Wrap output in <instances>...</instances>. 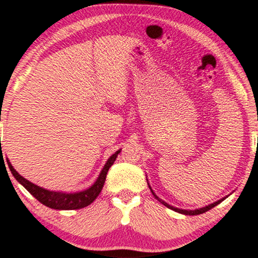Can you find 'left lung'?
Returning a JSON list of instances; mask_svg holds the SVG:
<instances>
[{"label": "left lung", "instance_id": "left-lung-1", "mask_svg": "<svg viewBox=\"0 0 258 258\" xmlns=\"http://www.w3.org/2000/svg\"><path fill=\"white\" fill-rule=\"evenodd\" d=\"M147 182H148V179H147ZM148 185H149V189H150V191H152V194L154 195V198H155V199H158L159 200V203H161L162 205H165L166 207H168V209H171V210H173V211H176V212H178V214H182V215H186V216H197V215H200V214H204V212H206V211H209V210H211L212 207H215V206H217L218 204L220 203H222V201H223L224 199H226V198H222V199H220V200H217V201H215V203H212V204H210V205H207V206H204V207H200V209H195V210H183V209H178V207H174V206H171L170 204H167V203H165L164 200L162 199H160V198L158 197V195H156L155 193H154V190L152 189V186H150V184L149 183H148Z\"/></svg>", "mask_w": 258, "mask_h": 258}]
</instances>
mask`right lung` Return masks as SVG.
<instances>
[{"label": "right lung", "mask_w": 258, "mask_h": 258, "mask_svg": "<svg viewBox=\"0 0 258 258\" xmlns=\"http://www.w3.org/2000/svg\"><path fill=\"white\" fill-rule=\"evenodd\" d=\"M120 152L121 149L116 150V152L112 154L110 158L108 159V161L105 162L104 167H103L102 171H100L98 178L96 179V182H94L90 188L85 189V190L82 191H76V193H64V191L48 190V189H44L42 186L34 184V183H31L30 180H28L23 176H20V174L14 170V167L12 166V164L8 159H7V162H8V167H10L11 172L14 176V178L24 186L32 197H35L41 204H43L44 206L49 207V209H54V210H78V209H82V207L88 206L90 204H92L97 199V197H98L100 191H102L103 185H104L106 173H108L109 168L111 167V165L114 164V161L116 160Z\"/></svg>", "instance_id": "obj_1"}]
</instances>
